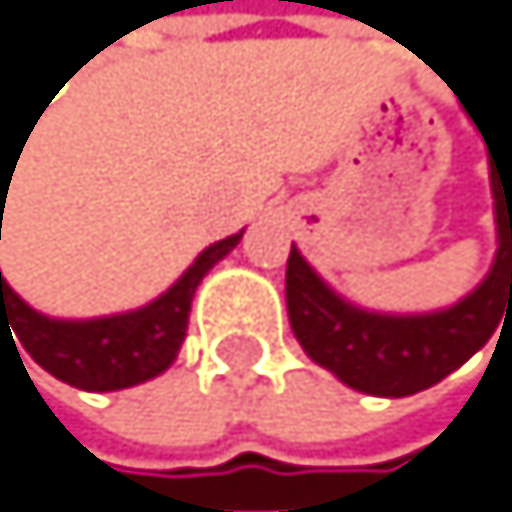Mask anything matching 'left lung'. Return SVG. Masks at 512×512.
<instances>
[{
    "label": "left lung",
    "mask_w": 512,
    "mask_h": 512,
    "mask_svg": "<svg viewBox=\"0 0 512 512\" xmlns=\"http://www.w3.org/2000/svg\"><path fill=\"white\" fill-rule=\"evenodd\" d=\"M490 186L497 258L484 281L448 310L405 317L362 310L326 287L303 254L290 248L287 317L303 353L349 389L405 398L438 385L484 349L500 320L512 313V169H493V156Z\"/></svg>",
    "instance_id": "obj_1"
}]
</instances>
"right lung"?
Returning a JSON list of instances; mask_svg holds the SVG:
<instances>
[{"label":"right lung","mask_w":512,"mask_h":512,"mask_svg":"<svg viewBox=\"0 0 512 512\" xmlns=\"http://www.w3.org/2000/svg\"><path fill=\"white\" fill-rule=\"evenodd\" d=\"M9 179L0 176L2 199H9V186H5ZM238 241L241 231L209 245L166 294H159L146 307L130 313H114V317H97V320L45 317V313L28 307L5 284L0 271V333L12 326L15 340L25 346V353L45 372L74 385V389L84 392L130 389V385H140L172 366V359H176L189 330L195 287L202 284V277Z\"/></svg>","instance_id":"right-lung-1"}]
</instances>
